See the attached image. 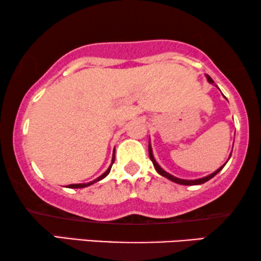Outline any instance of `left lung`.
<instances>
[{"label": "left lung", "mask_w": 261, "mask_h": 261, "mask_svg": "<svg viewBox=\"0 0 261 261\" xmlns=\"http://www.w3.org/2000/svg\"><path fill=\"white\" fill-rule=\"evenodd\" d=\"M205 77H206V80H208L209 83L214 84V81L212 80V77L208 76V74H205ZM215 87H217V85H215ZM149 142H151V141H149ZM149 142H148V153H149V158H151L152 163H153V165H154L155 170H156V172H158L159 174H162L163 177L167 178V179H170L171 181H174V183H177V184H181V185H198V184H203V183H205V181H208L209 179H212V178H213L214 176H216V174L219 173L220 171L223 169L224 165H226L227 162H228V160H229V158H230V156H229V158H228L227 162L224 163L223 165L220 167V169H217V170L215 171V172H213L212 174H209V176H205V177H203V178H198V179H192V180H189V179H180V178H177V177L172 176V174H170L169 172H166V171H165V170H163V169H162V166H160L159 164L155 162L154 156H153L152 146H151V144H149ZM230 154H231V153H230Z\"/></svg>", "instance_id": "left-lung-1"}]
</instances>
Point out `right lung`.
Listing matches in <instances>:
<instances>
[{
	"instance_id": "right-lung-1",
	"label": "right lung",
	"mask_w": 261,
	"mask_h": 261,
	"mask_svg": "<svg viewBox=\"0 0 261 261\" xmlns=\"http://www.w3.org/2000/svg\"><path fill=\"white\" fill-rule=\"evenodd\" d=\"M114 160H115V154H113V160H112V164H110V166L108 167V170L106 171L105 173L103 174H101V176H99L98 178H96V179H94L92 181H89V183H82V184H70V185H67V188H70V189H81V188H87V187H89V185H91V184H94V183H97V181H99V180H102L103 178H106L107 176H108L109 174V172H110V169H112V165L114 164Z\"/></svg>"
}]
</instances>
